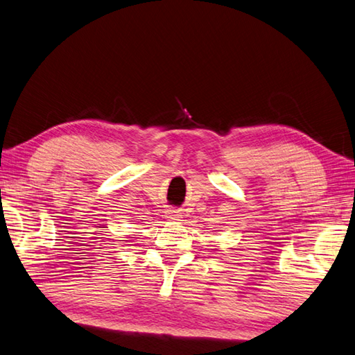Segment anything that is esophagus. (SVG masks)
<instances>
[{
	"label": "esophagus",
	"mask_w": 355,
	"mask_h": 355,
	"mask_svg": "<svg viewBox=\"0 0 355 355\" xmlns=\"http://www.w3.org/2000/svg\"><path fill=\"white\" fill-rule=\"evenodd\" d=\"M167 218L171 220H179L180 214H179V211H176V209H170V211H167Z\"/></svg>",
	"instance_id": "esophagus-1"
}]
</instances>
